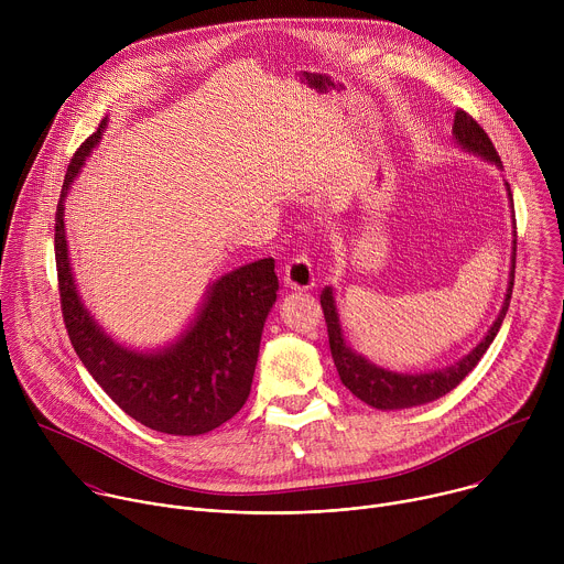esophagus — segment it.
Listing matches in <instances>:
<instances>
[{
	"label": "esophagus",
	"mask_w": 564,
	"mask_h": 564,
	"mask_svg": "<svg viewBox=\"0 0 564 564\" xmlns=\"http://www.w3.org/2000/svg\"><path fill=\"white\" fill-rule=\"evenodd\" d=\"M316 283V270L305 254L294 257L285 265V285L290 290H310Z\"/></svg>",
	"instance_id": "obj_1"
}]
</instances>
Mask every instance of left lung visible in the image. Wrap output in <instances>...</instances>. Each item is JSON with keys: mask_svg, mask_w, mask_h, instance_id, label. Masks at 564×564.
<instances>
[{"mask_svg": "<svg viewBox=\"0 0 564 564\" xmlns=\"http://www.w3.org/2000/svg\"><path fill=\"white\" fill-rule=\"evenodd\" d=\"M453 138L459 144V149L487 160V163H494L496 167L502 170L500 155L491 142V138L485 133L466 111H455V122H453ZM507 185V194L511 200V212H513V196L511 187ZM513 236H516V214H513ZM513 276H516V238H513V257H511V274H509V288L507 296L502 303V310L498 318L494 321V326L489 328L487 337L481 339L466 357L455 361L453 366H446L442 370H431V372H417V375H404V372H392L386 370L372 361H368L364 355L350 348V344L344 337L341 330V321H339V310L335 301L333 288H324L321 292V307H324V316L328 324V337H330V352L337 366V372L341 377V383L361 401H366L368 406L379 409V411H399V409H413L429 404V401H435L451 392L489 350L494 344L502 321L507 316L509 303H511V292H513Z\"/></svg>", "mask_w": 564, "mask_h": 564, "instance_id": "8db88e82", "label": "left lung"}]
</instances>
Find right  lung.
<instances>
[{
	"mask_svg": "<svg viewBox=\"0 0 564 564\" xmlns=\"http://www.w3.org/2000/svg\"><path fill=\"white\" fill-rule=\"evenodd\" d=\"M105 129L107 120L70 158L55 212L64 326L79 361L129 417L158 433L203 435L231 420L250 397L263 326L279 290L274 259L216 279L189 326L165 348L133 350L111 339L79 299L64 234V198Z\"/></svg>",
	"mask_w": 564,
	"mask_h": 564,
	"instance_id": "add662e5",
	"label": "right lung"
}]
</instances>
